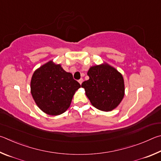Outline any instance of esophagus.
Instances as JSON below:
<instances>
[{
	"instance_id": "obj_1",
	"label": "esophagus",
	"mask_w": 161,
	"mask_h": 161,
	"mask_svg": "<svg viewBox=\"0 0 161 161\" xmlns=\"http://www.w3.org/2000/svg\"><path fill=\"white\" fill-rule=\"evenodd\" d=\"M83 78H80V79H79V80H78V82H79V83H80V85H81V84H82V83H83Z\"/></svg>"
}]
</instances>
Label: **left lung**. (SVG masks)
I'll return each mask as SVG.
<instances>
[{
    "label": "left lung",
    "instance_id": "obj_1",
    "mask_svg": "<svg viewBox=\"0 0 161 161\" xmlns=\"http://www.w3.org/2000/svg\"><path fill=\"white\" fill-rule=\"evenodd\" d=\"M89 80L81 87L95 108L108 112L116 108L125 95L122 74L108 64L91 67L88 71Z\"/></svg>",
    "mask_w": 161,
    "mask_h": 161
}]
</instances>
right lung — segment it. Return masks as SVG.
Instances as JSON below:
<instances>
[{"label":"right lung","instance_id":"obj_1","mask_svg":"<svg viewBox=\"0 0 161 161\" xmlns=\"http://www.w3.org/2000/svg\"><path fill=\"white\" fill-rule=\"evenodd\" d=\"M80 85L61 65L51 61L36 70L31 80V93L45 113L58 115L69 108L75 92Z\"/></svg>","mask_w":161,"mask_h":161}]
</instances>
